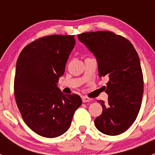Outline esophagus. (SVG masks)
<instances>
[{
	"mask_svg": "<svg viewBox=\"0 0 155 155\" xmlns=\"http://www.w3.org/2000/svg\"><path fill=\"white\" fill-rule=\"evenodd\" d=\"M82 102L83 103H86V102H90L91 101V99L89 97H87L86 96H83L82 97Z\"/></svg>",
	"mask_w": 155,
	"mask_h": 155,
	"instance_id": "1",
	"label": "esophagus"
}]
</instances>
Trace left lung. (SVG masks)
<instances>
[{
  "mask_svg": "<svg viewBox=\"0 0 155 155\" xmlns=\"http://www.w3.org/2000/svg\"><path fill=\"white\" fill-rule=\"evenodd\" d=\"M78 38L96 57L99 77H109L103 86L108 103L97 101L103 112L95 126L104 134L119 135L132 125L141 107L144 82L138 54L127 39L112 31L82 33Z\"/></svg>",
  "mask_w": 155,
  "mask_h": 155,
  "instance_id": "1",
  "label": "left lung"
}]
</instances>
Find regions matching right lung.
Returning <instances> with one entry per match:
<instances>
[{
	"mask_svg": "<svg viewBox=\"0 0 155 155\" xmlns=\"http://www.w3.org/2000/svg\"><path fill=\"white\" fill-rule=\"evenodd\" d=\"M73 35H49L30 43L16 62L14 94L25 124L36 134L54 138L64 134L82 104L76 94H65L57 87L64 73Z\"/></svg>",
	"mask_w": 155,
	"mask_h": 155,
	"instance_id": "1",
	"label": "right lung"
}]
</instances>
